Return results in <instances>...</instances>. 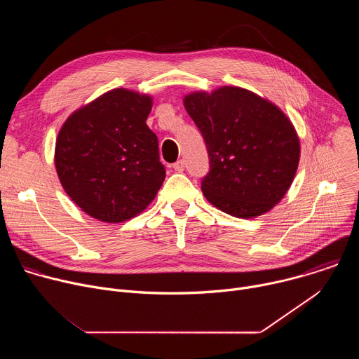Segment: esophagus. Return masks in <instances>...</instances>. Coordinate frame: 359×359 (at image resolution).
<instances>
[{"instance_id": "obj_1", "label": "esophagus", "mask_w": 359, "mask_h": 359, "mask_svg": "<svg viewBox=\"0 0 359 359\" xmlns=\"http://www.w3.org/2000/svg\"><path fill=\"white\" fill-rule=\"evenodd\" d=\"M173 169L179 173H182L184 170V161H177L175 165H173Z\"/></svg>"}]
</instances>
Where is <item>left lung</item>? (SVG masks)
<instances>
[{
	"label": "left lung",
	"mask_w": 359,
	"mask_h": 359,
	"mask_svg": "<svg viewBox=\"0 0 359 359\" xmlns=\"http://www.w3.org/2000/svg\"><path fill=\"white\" fill-rule=\"evenodd\" d=\"M183 105L209 151L204 197L238 219L270 212L288 191L299 163V137L290 118L271 100L233 85L190 92Z\"/></svg>",
	"instance_id": "obj_1"
}]
</instances>
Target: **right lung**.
I'll use <instances>...</instances> for the list:
<instances>
[{"label":"right lung","instance_id":"add662e5","mask_svg":"<svg viewBox=\"0 0 359 359\" xmlns=\"http://www.w3.org/2000/svg\"><path fill=\"white\" fill-rule=\"evenodd\" d=\"M153 97L115 88L72 112L55 142L65 193L88 216L122 223L155 200L166 170L156 135L146 125Z\"/></svg>","mask_w":359,"mask_h":359}]
</instances>
